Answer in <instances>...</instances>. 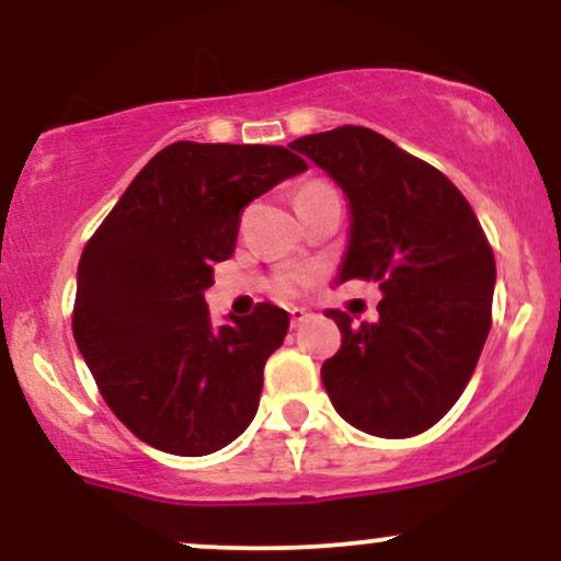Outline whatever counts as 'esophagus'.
<instances>
[{"label": "esophagus", "instance_id": "obj_1", "mask_svg": "<svg viewBox=\"0 0 561 561\" xmlns=\"http://www.w3.org/2000/svg\"><path fill=\"white\" fill-rule=\"evenodd\" d=\"M289 319H293V327H298V324H302V321H308L311 319V311H308V308H289Z\"/></svg>", "mask_w": 561, "mask_h": 561}]
</instances>
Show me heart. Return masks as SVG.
I'll use <instances>...</instances> for the list:
<instances>
[{"label":"heart","mask_w":561,"mask_h":561,"mask_svg":"<svg viewBox=\"0 0 561 561\" xmlns=\"http://www.w3.org/2000/svg\"><path fill=\"white\" fill-rule=\"evenodd\" d=\"M306 186H321V184H306ZM306 186H302V190H306ZM311 279H313V272H293L282 279V289H285V293H298V289L306 287Z\"/></svg>","instance_id":"1"}]
</instances>
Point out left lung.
Here are the masks:
<instances>
[{
	"label": "left lung",
	"instance_id": "obj_1",
	"mask_svg": "<svg viewBox=\"0 0 561 561\" xmlns=\"http://www.w3.org/2000/svg\"><path fill=\"white\" fill-rule=\"evenodd\" d=\"M343 190L351 214L337 285L377 282L375 324L343 311V345L321 366L340 416L362 433L411 437L459 401L491 332L495 261L478 216L440 171L364 126L295 139Z\"/></svg>",
	"mask_w": 561,
	"mask_h": 561
}]
</instances>
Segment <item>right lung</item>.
Listing matches in <instances>:
<instances>
[{
  "label": "right lung",
  "mask_w": 561,
  "mask_h": 561,
  "mask_svg": "<svg viewBox=\"0 0 561 561\" xmlns=\"http://www.w3.org/2000/svg\"><path fill=\"white\" fill-rule=\"evenodd\" d=\"M306 169L287 147L173 141L83 248L76 345L113 414L147 446L205 456L253 422L289 313L261 302L216 327L205 289L214 263L234 253L244 205Z\"/></svg>",
  "instance_id": "right-lung-1"
}]
</instances>
